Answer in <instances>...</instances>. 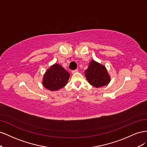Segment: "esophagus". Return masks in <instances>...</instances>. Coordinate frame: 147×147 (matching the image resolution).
Wrapping results in <instances>:
<instances>
[{
  "label": "esophagus",
  "mask_w": 147,
  "mask_h": 147,
  "mask_svg": "<svg viewBox=\"0 0 147 147\" xmlns=\"http://www.w3.org/2000/svg\"><path fill=\"white\" fill-rule=\"evenodd\" d=\"M78 72V69H75V70H74L72 71V73L73 74H74L77 73V72Z\"/></svg>",
  "instance_id": "esophagus-1"
}]
</instances>
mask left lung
I'll return each instance as SVG.
<instances>
[{
  "mask_svg": "<svg viewBox=\"0 0 147 147\" xmlns=\"http://www.w3.org/2000/svg\"><path fill=\"white\" fill-rule=\"evenodd\" d=\"M84 74L89 83L96 88L105 86L110 82V77L105 67L95 61L90 62Z\"/></svg>",
  "mask_w": 147,
  "mask_h": 147,
  "instance_id": "obj_1",
  "label": "left lung"
}]
</instances>
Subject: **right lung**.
<instances>
[{"label": "right lung", "instance_id": "obj_1", "mask_svg": "<svg viewBox=\"0 0 147 147\" xmlns=\"http://www.w3.org/2000/svg\"><path fill=\"white\" fill-rule=\"evenodd\" d=\"M70 74L63 67L55 64L48 69L43 78V85L50 91H57L67 83Z\"/></svg>", "mask_w": 147, "mask_h": 147}]
</instances>
